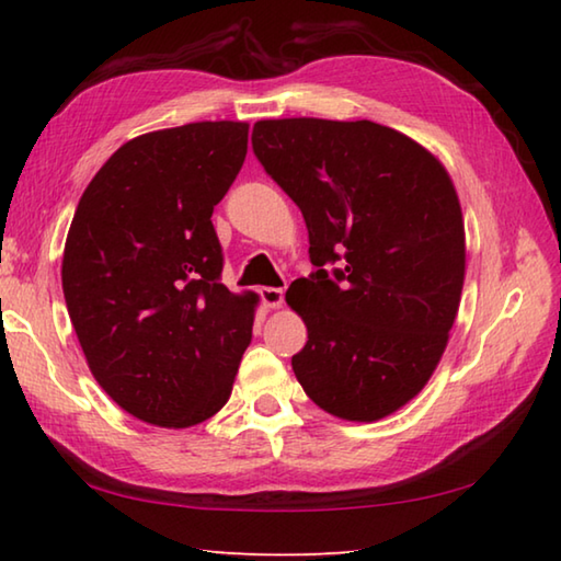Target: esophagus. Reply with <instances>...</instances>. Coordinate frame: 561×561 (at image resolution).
I'll return each mask as SVG.
<instances>
[{
  "label": "esophagus",
  "mask_w": 561,
  "mask_h": 561,
  "mask_svg": "<svg viewBox=\"0 0 561 561\" xmlns=\"http://www.w3.org/2000/svg\"><path fill=\"white\" fill-rule=\"evenodd\" d=\"M260 297L264 301V307L267 309H279L284 304V291L277 289V287H264L260 289Z\"/></svg>",
  "instance_id": "34e87169"
}]
</instances>
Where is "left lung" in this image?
Segmentation results:
<instances>
[{"instance_id": "8db88e82", "label": "left lung", "mask_w": 561, "mask_h": 561, "mask_svg": "<svg viewBox=\"0 0 561 561\" xmlns=\"http://www.w3.org/2000/svg\"><path fill=\"white\" fill-rule=\"evenodd\" d=\"M252 149L301 208L316 264L287 291L309 333L294 375L339 420L390 416L430 382L461 304L466 230L449 171L370 119H260ZM331 261L342 267L329 273Z\"/></svg>"}]
</instances>
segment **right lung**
I'll return each instance as SVG.
<instances>
[{
	"instance_id": "right-lung-1",
	"label": "right lung",
	"mask_w": 561,
	"mask_h": 561,
	"mask_svg": "<svg viewBox=\"0 0 561 561\" xmlns=\"http://www.w3.org/2000/svg\"><path fill=\"white\" fill-rule=\"evenodd\" d=\"M248 122L139 135L78 201L60 279L98 385L167 430L210 420L252 341L257 294L220 282L210 216L248 154Z\"/></svg>"
}]
</instances>
